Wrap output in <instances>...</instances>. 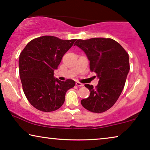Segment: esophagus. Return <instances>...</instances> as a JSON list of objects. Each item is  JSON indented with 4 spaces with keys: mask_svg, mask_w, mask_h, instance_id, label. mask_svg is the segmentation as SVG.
Returning <instances> with one entry per match:
<instances>
[{
    "mask_svg": "<svg viewBox=\"0 0 150 150\" xmlns=\"http://www.w3.org/2000/svg\"><path fill=\"white\" fill-rule=\"evenodd\" d=\"M76 85L77 86H79V87H83V84H82L80 83V82H76Z\"/></svg>",
    "mask_w": 150,
    "mask_h": 150,
    "instance_id": "esophagus-1",
    "label": "esophagus"
}]
</instances>
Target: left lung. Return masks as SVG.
Instances as JSON below:
<instances>
[{
  "mask_svg": "<svg viewBox=\"0 0 150 150\" xmlns=\"http://www.w3.org/2000/svg\"><path fill=\"white\" fill-rule=\"evenodd\" d=\"M74 45L85 53L90 69L99 79L96 88L85 85L90 95L81 100V104L91 112L106 111L114 105L124 87L130 71L128 54L118 42L110 38L77 40Z\"/></svg>",
  "mask_w": 150,
  "mask_h": 150,
  "instance_id": "left-lung-1",
  "label": "left lung"
}]
</instances>
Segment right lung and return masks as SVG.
Here are the masks:
<instances>
[{
    "mask_svg": "<svg viewBox=\"0 0 150 150\" xmlns=\"http://www.w3.org/2000/svg\"><path fill=\"white\" fill-rule=\"evenodd\" d=\"M76 40L42 36L28 42L20 53L22 88L28 102L37 109L44 112L59 109L64 103L67 90L74 87L73 80L61 81L54 77V70Z\"/></svg>",
    "mask_w": 150,
    "mask_h": 150,
    "instance_id": "obj_1",
    "label": "right lung"
}]
</instances>
